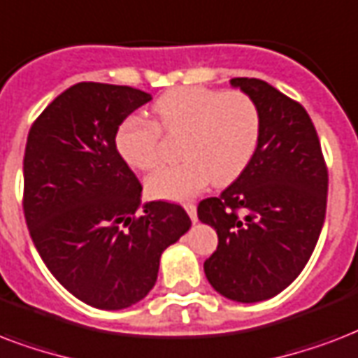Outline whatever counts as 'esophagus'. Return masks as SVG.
Returning <instances> with one entry per match:
<instances>
[{"instance_id":"esophagus-1","label":"esophagus","mask_w":358,"mask_h":358,"mask_svg":"<svg viewBox=\"0 0 358 358\" xmlns=\"http://www.w3.org/2000/svg\"><path fill=\"white\" fill-rule=\"evenodd\" d=\"M185 207V210L188 213V217H190V220L192 222H198V213H196V205L194 203H185L182 205Z\"/></svg>"}]
</instances>
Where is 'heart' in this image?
Here are the masks:
<instances>
[{
	"label": "heart",
	"instance_id": "b5f03b06",
	"mask_svg": "<svg viewBox=\"0 0 358 358\" xmlns=\"http://www.w3.org/2000/svg\"><path fill=\"white\" fill-rule=\"evenodd\" d=\"M153 121L130 115L117 127L115 149L136 170H153L160 162L162 132L181 136V164L155 171L145 182L157 199L192 198L213 182H234L256 155L262 117L256 102L243 91L177 87L157 99Z\"/></svg>",
	"mask_w": 358,
	"mask_h": 358
}]
</instances>
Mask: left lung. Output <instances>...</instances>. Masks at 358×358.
Wrapping results in <instances>:
<instances>
[{
    "label": "left lung",
    "instance_id": "8db88e82",
    "mask_svg": "<svg viewBox=\"0 0 358 358\" xmlns=\"http://www.w3.org/2000/svg\"><path fill=\"white\" fill-rule=\"evenodd\" d=\"M256 102L262 132L256 155L217 198L201 199L198 218L217 229L203 268L209 284L237 303L284 292L314 252L325 222L329 173L308 112L257 78H234Z\"/></svg>",
    "mask_w": 358,
    "mask_h": 358
}]
</instances>
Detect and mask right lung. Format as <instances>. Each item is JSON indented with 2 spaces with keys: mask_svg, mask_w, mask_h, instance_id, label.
Wrapping results in <instances>:
<instances>
[{
  "mask_svg": "<svg viewBox=\"0 0 358 358\" xmlns=\"http://www.w3.org/2000/svg\"><path fill=\"white\" fill-rule=\"evenodd\" d=\"M151 101L129 85L80 84L44 108L24 155V217L44 265L66 292L123 310L153 289L162 252L190 228L181 205L141 203L115 149L117 127Z\"/></svg>",
  "mask_w": 358,
  "mask_h": 358,
  "instance_id": "obj_1",
  "label": "right lung"
}]
</instances>
